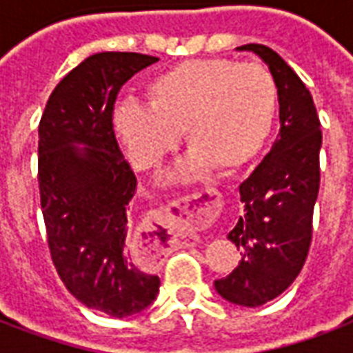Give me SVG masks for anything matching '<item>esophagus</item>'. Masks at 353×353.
Masks as SVG:
<instances>
[{
  "label": "esophagus",
  "mask_w": 353,
  "mask_h": 353,
  "mask_svg": "<svg viewBox=\"0 0 353 353\" xmlns=\"http://www.w3.org/2000/svg\"><path fill=\"white\" fill-rule=\"evenodd\" d=\"M172 217L191 223L196 227H206L215 221V217L221 212V196L215 189H204V191L185 194L183 199L172 202L168 206Z\"/></svg>",
  "instance_id": "esophagus-1"
}]
</instances>
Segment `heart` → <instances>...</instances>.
<instances>
[{
	"instance_id": "heart-1",
	"label": "heart",
	"mask_w": 353,
	"mask_h": 353,
	"mask_svg": "<svg viewBox=\"0 0 353 353\" xmlns=\"http://www.w3.org/2000/svg\"><path fill=\"white\" fill-rule=\"evenodd\" d=\"M145 96L147 105L119 103L113 128L139 170L159 168L185 132L191 154L181 176L242 168L268 138L278 105L265 65L221 58L174 65L147 85Z\"/></svg>"
}]
</instances>
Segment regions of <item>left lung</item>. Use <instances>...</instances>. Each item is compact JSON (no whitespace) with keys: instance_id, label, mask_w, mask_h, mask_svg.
Wrapping results in <instances>:
<instances>
[{"instance_id":"obj_1","label":"left lung","mask_w":353,"mask_h":353,"mask_svg":"<svg viewBox=\"0 0 353 353\" xmlns=\"http://www.w3.org/2000/svg\"><path fill=\"white\" fill-rule=\"evenodd\" d=\"M238 50L255 52L272 73L280 134L270 153L240 185L244 214L227 238L242 259L214 285L225 301L255 308L281 295L308 255L319 191L321 130L310 90L278 52L257 43Z\"/></svg>"}]
</instances>
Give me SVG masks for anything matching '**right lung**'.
Masks as SVG:
<instances>
[{"label": "right lung", "instance_id": "1", "mask_svg": "<svg viewBox=\"0 0 353 353\" xmlns=\"http://www.w3.org/2000/svg\"><path fill=\"white\" fill-rule=\"evenodd\" d=\"M154 62L138 52L88 57L58 83L39 123L37 179L52 263L81 304L113 318L145 310L161 285L132 253L136 176L111 123L121 87Z\"/></svg>", "mask_w": 353, "mask_h": 353}]
</instances>
